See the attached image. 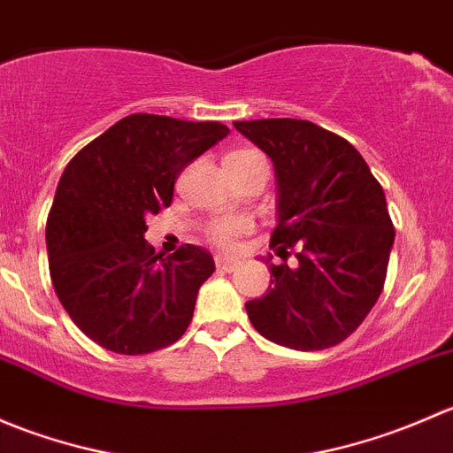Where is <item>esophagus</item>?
I'll use <instances>...</instances> for the list:
<instances>
[{"mask_svg": "<svg viewBox=\"0 0 453 453\" xmlns=\"http://www.w3.org/2000/svg\"><path fill=\"white\" fill-rule=\"evenodd\" d=\"M214 263H217V267L223 269V272H234V269L241 265V260L239 258H232V256L217 254V256H214Z\"/></svg>", "mask_w": 453, "mask_h": 453, "instance_id": "obj_1", "label": "esophagus"}]
</instances>
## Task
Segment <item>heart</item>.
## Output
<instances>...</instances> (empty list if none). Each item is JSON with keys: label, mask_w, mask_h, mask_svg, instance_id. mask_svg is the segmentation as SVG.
I'll list each match as a JSON object with an SVG mask.
<instances>
[{"label": "heart", "mask_w": 453, "mask_h": 453, "mask_svg": "<svg viewBox=\"0 0 453 453\" xmlns=\"http://www.w3.org/2000/svg\"><path fill=\"white\" fill-rule=\"evenodd\" d=\"M232 155H258V153H254V150H241V153H232ZM248 230H250L248 219L243 217L221 219V221L212 223V227H210V239H212V243L219 245V248H232L234 241Z\"/></svg>", "instance_id": "heart-1"}]
</instances>
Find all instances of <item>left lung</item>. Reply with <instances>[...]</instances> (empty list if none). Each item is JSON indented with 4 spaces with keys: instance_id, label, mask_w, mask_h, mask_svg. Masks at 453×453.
Wrapping results in <instances>:
<instances>
[{
    "instance_id": "8db88e82",
    "label": "left lung",
    "mask_w": 453,
    "mask_h": 453,
    "mask_svg": "<svg viewBox=\"0 0 453 453\" xmlns=\"http://www.w3.org/2000/svg\"><path fill=\"white\" fill-rule=\"evenodd\" d=\"M273 162L278 223L269 248L296 263H269L267 294L245 303L256 331L294 350L344 342L377 303L395 227L386 195L350 142L309 120L234 122Z\"/></svg>"
}]
</instances>
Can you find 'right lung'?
<instances>
[{
    "mask_svg": "<svg viewBox=\"0 0 453 453\" xmlns=\"http://www.w3.org/2000/svg\"><path fill=\"white\" fill-rule=\"evenodd\" d=\"M227 134L221 122L131 113L63 171L45 226L50 276L63 309L103 349L153 353L188 328L214 260L190 243L155 254L146 217L171 205L177 175Z\"/></svg>",
    "mask_w": 453,
    "mask_h": 453,
    "instance_id": "obj_1",
    "label": "right lung"
}]
</instances>
